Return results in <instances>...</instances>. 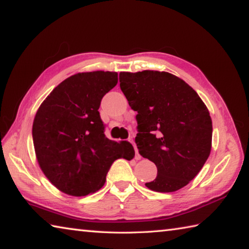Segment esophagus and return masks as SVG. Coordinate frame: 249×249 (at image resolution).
Wrapping results in <instances>:
<instances>
[{
  "mask_svg": "<svg viewBox=\"0 0 249 249\" xmlns=\"http://www.w3.org/2000/svg\"><path fill=\"white\" fill-rule=\"evenodd\" d=\"M129 142L133 143V146H134V148H135V152H136V159H137V160H139L140 158H142V157H140V155H139V153H138V150H137V147H136V144H135V142H134V140H133V139H129Z\"/></svg>",
  "mask_w": 249,
  "mask_h": 249,
  "instance_id": "esophagus-1",
  "label": "esophagus"
}]
</instances>
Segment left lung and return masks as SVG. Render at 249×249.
<instances>
[{"instance_id":"8db88e82","label":"left lung","mask_w":249,"mask_h":249,"mask_svg":"<svg viewBox=\"0 0 249 249\" xmlns=\"http://www.w3.org/2000/svg\"><path fill=\"white\" fill-rule=\"evenodd\" d=\"M120 87L137 112L139 153L152 161L157 178L144 185L172 193L199 173L211 151L212 121L198 93L168 71H121Z\"/></svg>"}]
</instances>
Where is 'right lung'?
I'll use <instances>...</instances> for the list:
<instances>
[{"label":"right lung","instance_id":"add662e5","mask_svg":"<svg viewBox=\"0 0 249 249\" xmlns=\"http://www.w3.org/2000/svg\"><path fill=\"white\" fill-rule=\"evenodd\" d=\"M119 78L116 71L77 73L63 80L44 99L33 124L38 164L58 191L81 197L99 191L116 159L132 160L128 142L106 137L101 99Z\"/></svg>","mask_w":249,"mask_h":249}]
</instances>
